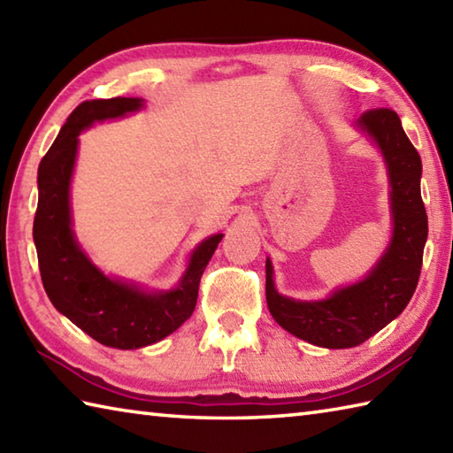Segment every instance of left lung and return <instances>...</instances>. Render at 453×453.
<instances>
[{
  "mask_svg": "<svg viewBox=\"0 0 453 453\" xmlns=\"http://www.w3.org/2000/svg\"><path fill=\"white\" fill-rule=\"evenodd\" d=\"M356 126L375 141L385 158L391 186L393 237L365 279L335 288L324 300H295L274 288L267 259V306L279 326L318 348L345 349L369 340L403 312L418 285L428 216L420 196L418 150L388 108L369 110Z\"/></svg>",
  "mask_w": 453,
  "mask_h": 453,
  "instance_id": "obj_1",
  "label": "left lung"
}]
</instances>
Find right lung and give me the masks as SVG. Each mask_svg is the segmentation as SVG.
<instances>
[{"label": "right lung", "instance_id": "right-lung-1", "mask_svg": "<svg viewBox=\"0 0 453 453\" xmlns=\"http://www.w3.org/2000/svg\"><path fill=\"white\" fill-rule=\"evenodd\" d=\"M141 97L82 102L68 115L55 143L39 165V203L33 221L42 287L60 314L102 345L137 349L165 340L188 320L196 308L202 273L224 234H216L192 251L179 285L145 290L135 282L111 279L78 245L70 216L78 135L96 121L139 111Z\"/></svg>", "mask_w": 453, "mask_h": 453}]
</instances>
